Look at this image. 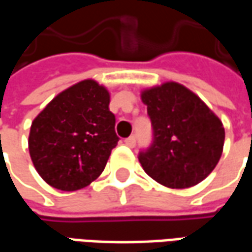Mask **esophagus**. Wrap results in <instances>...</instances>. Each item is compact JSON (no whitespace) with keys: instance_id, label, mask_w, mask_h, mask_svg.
I'll return each mask as SVG.
<instances>
[{"instance_id":"1","label":"esophagus","mask_w":252,"mask_h":252,"mask_svg":"<svg viewBox=\"0 0 252 252\" xmlns=\"http://www.w3.org/2000/svg\"><path fill=\"white\" fill-rule=\"evenodd\" d=\"M126 144L128 147H135V144H136V137L135 136H129L126 139Z\"/></svg>"}]
</instances>
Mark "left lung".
<instances>
[{
	"label": "left lung",
	"mask_w": 252,
	"mask_h": 252,
	"mask_svg": "<svg viewBox=\"0 0 252 252\" xmlns=\"http://www.w3.org/2000/svg\"><path fill=\"white\" fill-rule=\"evenodd\" d=\"M153 126L151 146L139 153L144 171L160 185L185 189L200 184L220 160L224 126L198 95L177 82L144 90Z\"/></svg>",
	"instance_id": "left-lung-1"
}]
</instances>
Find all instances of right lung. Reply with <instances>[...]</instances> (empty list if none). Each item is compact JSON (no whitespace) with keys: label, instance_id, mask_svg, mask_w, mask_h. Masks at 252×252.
<instances>
[{"label":"right lung","instance_id":"obj_1","mask_svg":"<svg viewBox=\"0 0 252 252\" xmlns=\"http://www.w3.org/2000/svg\"><path fill=\"white\" fill-rule=\"evenodd\" d=\"M109 101L104 86L86 79L58 94L32 121L31 159L48 185L72 191L104 171L119 142Z\"/></svg>","mask_w":252,"mask_h":252}]
</instances>
